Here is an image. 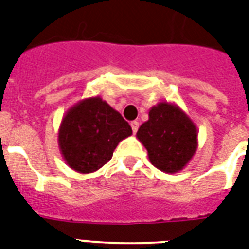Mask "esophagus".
<instances>
[{
  "label": "esophagus",
  "mask_w": 249,
  "mask_h": 249,
  "mask_svg": "<svg viewBox=\"0 0 249 249\" xmlns=\"http://www.w3.org/2000/svg\"><path fill=\"white\" fill-rule=\"evenodd\" d=\"M130 126H132V130H133V133H134V134H136V133H137V130H138V126H140V123H138V121H132V123H130Z\"/></svg>",
  "instance_id": "1"
}]
</instances>
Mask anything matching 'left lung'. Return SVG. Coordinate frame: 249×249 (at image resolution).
<instances>
[{
	"label": "left lung",
	"instance_id": "obj_1",
	"mask_svg": "<svg viewBox=\"0 0 249 249\" xmlns=\"http://www.w3.org/2000/svg\"><path fill=\"white\" fill-rule=\"evenodd\" d=\"M197 128L176 104L162 102L149 111L137 138L145 146L150 162L158 170L174 174L187 166L197 150Z\"/></svg>",
	"mask_w": 249,
	"mask_h": 249
}]
</instances>
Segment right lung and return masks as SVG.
Listing matches in <instances>:
<instances>
[{
  "label": "right lung",
  "instance_id": "right-lung-1",
  "mask_svg": "<svg viewBox=\"0 0 249 249\" xmlns=\"http://www.w3.org/2000/svg\"><path fill=\"white\" fill-rule=\"evenodd\" d=\"M130 134L132 128L120 113L94 96L66 112L58 129V146L71 170L90 174L109 162L119 142Z\"/></svg>",
  "mask_w": 249,
  "mask_h": 249
}]
</instances>
